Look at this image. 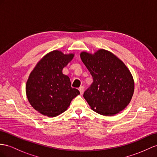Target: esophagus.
I'll return each instance as SVG.
<instances>
[{
    "label": "esophagus",
    "mask_w": 157,
    "mask_h": 157,
    "mask_svg": "<svg viewBox=\"0 0 157 157\" xmlns=\"http://www.w3.org/2000/svg\"><path fill=\"white\" fill-rule=\"evenodd\" d=\"M79 90L80 91V94H81V95H82L83 94V91H84V87L83 86H80L79 87Z\"/></svg>",
    "instance_id": "1"
}]
</instances>
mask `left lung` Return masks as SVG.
Here are the masks:
<instances>
[{
    "mask_svg": "<svg viewBox=\"0 0 157 157\" xmlns=\"http://www.w3.org/2000/svg\"><path fill=\"white\" fill-rule=\"evenodd\" d=\"M80 57L94 79L83 94L91 109L105 116L123 110L130 103L135 87L133 78L124 63L103 49L94 54L82 52Z\"/></svg>",
    "mask_w": 157,
    "mask_h": 157,
    "instance_id": "8db88e82",
    "label": "left lung"
}]
</instances>
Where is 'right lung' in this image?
Here are the masks:
<instances>
[{
  "label": "right lung",
  "mask_w": 157,
  "mask_h": 157,
  "mask_svg": "<svg viewBox=\"0 0 157 157\" xmlns=\"http://www.w3.org/2000/svg\"><path fill=\"white\" fill-rule=\"evenodd\" d=\"M74 56L54 50L44 56L32 71L26 93L30 105L39 113L49 117L58 116L80 94L78 90L71 87L70 78L62 73Z\"/></svg>",
  "instance_id": "1"
}]
</instances>
